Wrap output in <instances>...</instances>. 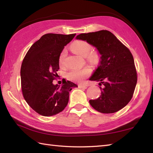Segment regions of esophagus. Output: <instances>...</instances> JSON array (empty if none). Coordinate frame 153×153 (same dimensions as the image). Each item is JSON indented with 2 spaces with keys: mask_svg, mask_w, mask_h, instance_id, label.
<instances>
[{
  "mask_svg": "<svg viewBox=\"0 0 153 153\" xmlns=\"http://www.w3.org/2000/svg\"><path fill=\"white\" fill-rule=\"evenodd\" d=\"M87 85H82V84H80V85H79V88H87Z\"/></svg>",
  "mask_w": 153,
  "mask_h": 153,
  "instance_id": "esophagus-1",
  "label": "esophagus"
}]
</instances>
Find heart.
Returning <instances> with one entry per match:
<instances>
[{
	"label": "heart",
	"instance_id": "b5f03b06",
	"mask_svg": "<svg viewBox=\"0 0 153 153\" xmlns=\"http://www.w3.org/2000/svg\"><path fill=\"white\" fill-rule=\"evenodd\" d=\"M71 48L74 53L81 56L86 57L89 62L96 64L99 62L100 59V54L97 51H92V45L90 43L83 40H76L71 45ZM67 51L63 49L59 57V63L60 66L65 65V59ZM92 70L90 67H84L82 68H74L68 71L66 74L67 79L71 81L82 82L91 75Z\"/></svg>",
	"mask_w": 153,
	"mask_h": 153
}]
</instances>
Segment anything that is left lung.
Masks as SVG:
<instances>
[{"mask_svg": "<svg viewBox=\"0 0 153 153\" xmlns=\"http://www.w3.org/2000/svg\"><path fill=\"white\" fill-rule=\"evenodd\" d=\"M96 47L101 60L90 80L100 82L101 95L89 103L102 113H114L125 107L133 96L137 73L130 50L110 31L82 33L76 36Z\"/></svg>", "mask_w": 153, "mask_h": 153, "instance_id": "obj_1", "label": "left lung"}]
</instances>
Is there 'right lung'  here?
Masks as SVG:
<instances>
[{
	"mask_svg": "<svg viewBox=\"0 0 153 153\" xmlns=\"http://www.w3.org/2000/svg\"><path fill=\"white\" fill-rule=\"evenodd\" d=\"M75 35L44 34L31 46L22 60L21 78L23 97L42 116H53L64 110L68 102L69 92L78 86L65 79L62 86L53 83L58 75L60 54Z\"/></svg>",
	"mask_w": 153,
	"mask_h": 153,
	"instance_id": "obj_1",
	"label": "right lung"
}]
</instances>
